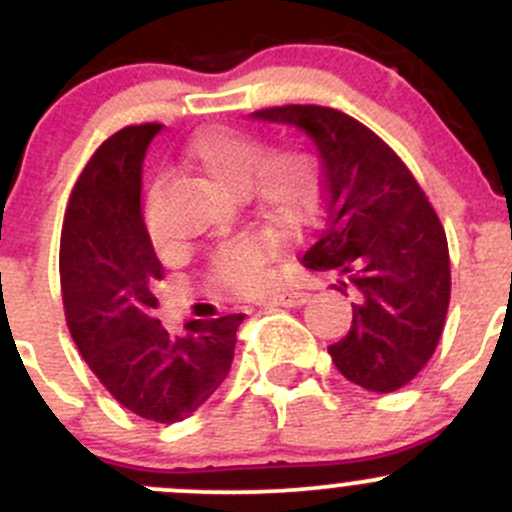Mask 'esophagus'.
Listing matches in <instances>:
<instances>
[{"mask_svg": "<svg viewBox=\"0 0 512 512\" xmlns=\"http://www.w3.org/2000/svg\"><path fill=\"white\" fill-rule=\"evenodd\" d=\"M283 305V308H298V305L308 303V293H298V291H283L271 295V298H261L258 305Z\"/></svg>", "mask_w": 512, "mask_h": 512, "instance_id": "esophagus-1", "label": "esophagus"}]
</instances>
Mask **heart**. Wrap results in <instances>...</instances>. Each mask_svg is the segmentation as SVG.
I'll use <instances>...</instances> for the list:
<instances>
[{"label":"heart","mask_w":512,"mask_h":512,"mask_svg":"<svg viewBox=\"0 0 512 512\" xmlns=\"http://www.w3.org/2000/svg\"><path fill=\"white\" fill-rule=\"evenodd\" d=\"M189 167L229 192H246L271 217L298 221L313 207L318 179L308 152L295 147L266 150L258 135L236 128H209L187 145ZM147 234L160 249V234L147 221ZM276 254L271 231H251L229 241L212 258V281L231 293L261 288L266 266Z\"/></svg>","instance_id":"b5f03b06"}]
</instances>
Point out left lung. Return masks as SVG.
Masks as SVG:
<instances>
[{"label":"left lung","mask_w":512,"mask_h":512,"mask_svg":"<svg viewBox=\"0 0 512 512\" xmlns=\"http://www.w3.org/2000/svg\"><path fill=\"white\" fill-rule=\"evenodd\" d=\"M254 118L305 130L323 157V214L300 263L335 271L352 295L350 333L328 347L370 392L402 389L439 345L451 298L444 226L409 167L367 125L325 105H278Z\"/></svg>","instance_id":"1"}]
</instances>
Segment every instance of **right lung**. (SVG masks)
Returning <instances> with one entry per match:
<instances>
[{"instance_id":"obj_1","label":"right lung","mask_w":512,"mask_h":512,"mask_svg":"<svg viewBox=\"0 0 512 512\" xmlns=\"http://www.w3.org/2000/svg\"><path fill=\"white\" fill-rule=\"evenodd\" d=\"M160 123L110 135L83 167L61 231L66 323L93 374L125 409L157 424L197 412L231 370L244 315L189 320L172 337L155 318L165 278L140 207L142 160Z\"/></svg>"}]
</instances>
